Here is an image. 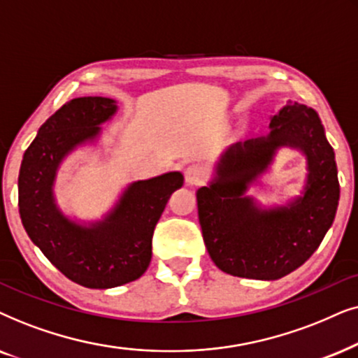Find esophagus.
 <instances>
[{
  "label": "esophagus",
  "mask_w": 358,
  "mask_h": 358,
  "mask_svg": "<svg viewBox=\"0 0 358 358\" xmlns=\"http://www.w3.org/2000/svg\"><path fill=\"white\" fill-rule=\"evenodd\" d=\"M206 175L208 171L201 164H193L185 170V183L189 185V187H196V185L204 182Z\"/></svg>",
  "instance_id": "esophagus-1"
}]
</instances>
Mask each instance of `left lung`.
<instances>
[{"label":"left lung","instance_id":"1","mask_svg":"<svg viewBox=\"0 0 358 358\" xmlns=\"http://www.w3.org/2000/svg\"><path fill=\"white\" fill-rule=\"evenodd\" d=\"M264 137L236 142L214 165L208 187L196 192L204 245L219 270L241 278L278 280L311 257L332 226L339 204L334 149L313 108L288 103L270 116ZM280 148L307 159L302 194L264 207L246 194L269 169Z\"/></svg>","mask_w":358,"mask_h":358}]
</instances>
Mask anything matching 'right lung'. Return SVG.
Returning <instances> with one entry per match:
<instances>
[{"mask_svg":"<svg viewBox=\"0 0 358 358\" xmlns=\"http://www.w3.org/2000/svg\"><path fill=\"white\" fill-rule=\"evenodd\" d=\"M117 113L111 98L65 103L42 124L19 170V214L29 239L71 282L106 289L141 278L152 259V236L170 194L182 188L180 171L137 180L96 221L71 219L57 204L54 187L71 152L96 144L103 124Z\"/></svg>","mask_w":358,"mask_h":358,"instance_id":"1","label":"right lung"}]
</instances>
